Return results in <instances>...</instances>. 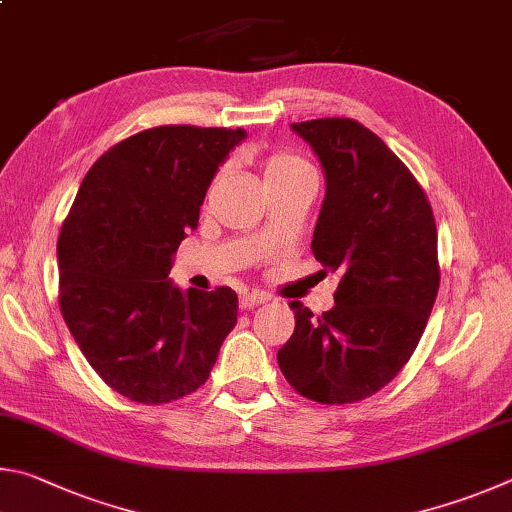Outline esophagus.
<instances>
[{"mask_svg": "<svg viewBox=\"0 0 512 512\" xmlns=\"http://www.w3.org/2000/svg\"><path fill=\"white\" fill-rule=\"evenodd\" d=\"M265 301H267L265 294H256V292L240 294V308L242 310H254L256 306H261V303H265Z\"/></svg>", "mask_w": 512, "mask_h": 512, "instance_id": "34e87169", "label": "esophagus"}]
</instances>
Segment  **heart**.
Returning a JSON list of instances; mask_svg holds the SVG:
<instances>
[{
  "label": "heart",
  "mask_w": 512,
  "mask_h": 512,
  "mask_svg": "<svg viewBox=\"0 0 512 512\" xmlns=\"http://www.w3.org/2000/svg\"><path fill=\"white\" fill-rule=\"evenodd\" d=\"M261 173H263V182L267 186V191H272V188L285 186L303 175H310L312 170L306 161L297 155H292V152L272 150L261 159Z\"/></svg>",
  "instance_id": "b5f03b06"
}]
</instances>
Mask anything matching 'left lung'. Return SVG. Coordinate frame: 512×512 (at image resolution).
<instances>
[{
  "mask_svg": "<svg viewBox=\"0 0 512 512\" xmlns=\"http://www.w3.org/2000/svg\"><path fill=\"white\" fill-rule=\"evenodd\" d=\"M292 130L324 166L312 254L339 285L319 317L290 303L297 324L276 360L299 396L348 405L387 387L425 333L441 285L434 211L411 170L360 121L312 119Z\"/></svg>",
  "mask_w": 512,
  "mask_h": 512,
  "instance_id": "obj_1",
  "label": "left lung"
}]
</instances>
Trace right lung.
Masks as SVG:
<instances>
[{"label": "right lung", "instance_id": "1", "mask_svg": "<svg viewBox=\"0 0 512 512\" xmlns=\"http://www.w3.org/2000/svg\"><path fill=\"white\" fill-rule=\"evenodd\" d=\"M245 137L197 125L132 134L96 159L62 222V319L98 378L132 402L200 389L236 326L231 288L182 294L168 272L215 170Z\"/></svg>", "mask_w": 512, "mask_h": 512}]
</instances>
